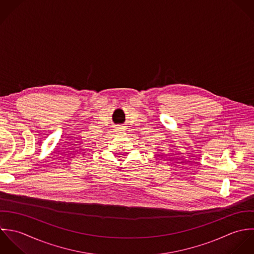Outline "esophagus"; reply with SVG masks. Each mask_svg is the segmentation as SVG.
Segmentation results:
<instances>
[{
  "label": "esophagus",
  "mask_w": 254,
  "mask_h": 254,
  "mask_svg": "<svg viewBox=\"0 0 254 254\" xmlns=\"http://www.w3.org/2000/svg\"><path fill=\"white\" fill-rule=\"evenodd\" d=\"M116 129H117V131H123L124 130V128L121 127H118Z\"/></svg>",
  "instance_id": "esophagus-1"
}]
</instances>
